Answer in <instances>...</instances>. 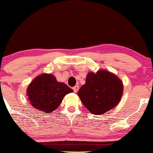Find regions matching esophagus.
<instances>
[{
  "instance_id": "esophagus-1",
  "label": "esophagus",
  "mask_w": 153,
  "mask_h": 153,
  "mask_svg": "<svg viewBox=\"0 0 153 153\" xmlns=\"http://www.w3.org/2000/svg\"><path fill=\"white\" fill-rule=\"evenodd\" d=\"M73 91L75 92V93H76V92L78 91V90H79V86H78V85H75V86H74V87L73 88Z\"/></svg>"
}]
</instances>
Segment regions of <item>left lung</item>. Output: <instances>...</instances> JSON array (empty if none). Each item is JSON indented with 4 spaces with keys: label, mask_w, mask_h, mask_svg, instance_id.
<instances>
[{
    "label": "left lung",
    "mask_w": 153,
    "mask_h": 153,
    "mask_svg": "<svg viewBox=\"0 0 153 153\" xmlns=\"http://www.w3.org/2000/svg\"><path fill=\"white\" fill-rule=\"evenodd\" d=\"M123 82L116 75L106 71L89 73L85 84L78 91L80 100L94 115H102L115 108L123 95Z\"/></svg>",
    "instance_id": "obj_1"
}]
</instances>
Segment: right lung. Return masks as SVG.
I'll list each match as a JSON object with an SVG mask.
<instances>
[{
	"label": "right lung",
	"mask_w": 153,
	"mask_h": 153,
	"mask_svg": "<svg viewBox=\"0 0 153 153\" xmlns=\"http://www.w3.org/2000/svg\"><path fill=\"white\" fill-rule=\"evenodd\" d=\"M73 91L63 82H59L51 74H42L29 85L27 94L31 105L45 113H51L61 103L65 95Z\"/></svg>",
	"instance_id": "add662e5"
}]
</instances>
